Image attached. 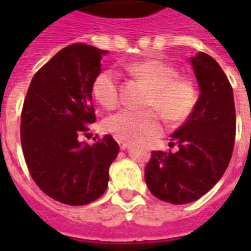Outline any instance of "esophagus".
Listing matches in <instances>:
<instances>
[{"mask_svg": "<svg viewBox=\"0 0 251 251\" xmlns=\"http://www.w3.org/2000/svg\"><path fill=\"white\" fill-rule=\"evenodd\" d=\"M118 144H120V148L122 149V151H125L126 148L129 147V144L127 142H124V141H118Z\"/></svg>", "mask_w": 251, "mask_h": 251, "instance_id": "1", "label": "esophagus"}]
</instances>
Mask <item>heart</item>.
Instances as JSON below:
<instances>
[{"label":"heart","mask_w":251,"mask_h":251,"mask_svg":"<svg viewBox=\"0 0 251 251\" xmlns=\"http://www.w3.org/2000/svg\"><path fill=\"white\" fill-rule=\"evenodd\" d=\"M133 76L141 79L151 87L147 99L148 107L157 109L172 122L184 121L194 110L198 100V90L194 82L177 76V71L169 63L160 59H145L127 67ZM95 99L106 109H113L120 102V76L114 70L99 72L93 83ZM104 129L120 141L137 142L157 136L163 130L157 111L121 110L104 121Z\"/></svg>","instance_id":"heart-1"}]
</instances>
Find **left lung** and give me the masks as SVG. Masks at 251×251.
Here are the masks:
<instances>
[{"label":"left lung","instance_id":"obj_1","mask_svg":"<svg viewBox=\"0 0 251 251\" xmlns=\"http://www.w3.org/2000/svg\"><path fill=\"white\" fill-rule=\"evenodd\" d=\"M200 95L184 125L172 134L177 152L153 151L145 181L157 199L185 204L221 180L235 141L232 87L221 66L204 52L191 57Z\"/></svg>","mask_w":251,"mask_h":251}]
</instances>
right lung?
Wrapping results in <instances>:
<instances>
[{
  "label": "right lung",
  "mask_w": 251,
  "mask_h": 251,
  "mask_svg": "<svg viewBox=\"0 0 251 251\" xmlns=\"http://www.w3.org/2000/svg\"><path fill=\"white\" fill-rule=\"evenodd\" d=\"M107 51L72 44L36 72L21 111V147L37 187L68 205L104 194L109 168L120 152L110 134L94 145L77 141L95 122L91 93Z\"/></svg>",
  "instance_id": "obj_1"
}]
</instances>
